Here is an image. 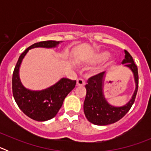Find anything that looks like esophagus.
<instances>
[{
	"label": "esophagus",
	"mask_w": 151,
	"mask_h": 151,
	"mask_svg": "<svg viewBox=\"0 0 151 151\" xmlns=\"http://www.w3.org/2000/svg\"><path fill=\"white\" fill-rule=\"evenodd\" d=\"M85 85V82L82 78H78L76 81V85L77 86H84Z\"/></svg>",
	"instance_id": "obj_1"
}]
</instances>
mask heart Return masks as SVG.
<instances>
[{
    "label": "heart",
    "instance_id": "b5f03b06",
    "mask_svg": "<svg viewBox=\"0 0 151 151\" xmlns=\"http://www.w3.org/2000/svg\"><path fill=\"white\" fill-rule=\"evenodd\" d=\"M109 52L106 51V50H102V51L97 52L96 54H93L91 57L89 58L87 60V62L90 63H100L101 61L104 60L109 57ZM114 58L113 57H109L107 58V60L105 63H104L103 65H101L99 67H97L93 70V73L94 74H98V73H101L102 71H104L105 69H106L107 66H110L114 63Z\"/></svg>",
    "mask_w": 151,
    "mask_h": 151
}]
</instances>
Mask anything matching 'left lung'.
<instances>
[{
  "mask_svg": "<svg viewBox=\"0 0 151 151\" xmlns=\"http://www.w3.org/2000/svg\"><path fill=\"white\" fill-rule=\"evenodd\" d=\"M122 64H125L124 66L132 72L135 83L134 93L125 104L116 106L107 101L104 92L106 76L105 72L89 78L88 84L85 85L86 97L84 102V113L88 120L94 125H106L117 122L129 112L134 104L138 88V67L127 50H125V59Z\"/></svg>",
  "mask_w": 151,
  "mask_h": 151,
  "instance_id": "1",
  "label": "left lung"
}]
</instances>
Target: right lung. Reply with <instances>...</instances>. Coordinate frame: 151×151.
Wrapping results in <instances>:
<instances>
[{
    "label": "right lung",
    "mask_w": 151,
    "mask_h": 151,
    "mask_svg": "<svg viewBox=\"0 0 151 151\" xmlns=\"http://www.w3.org/2000/svg\"><path fill=\"white\" fill-rule=\"evenodd\" d=\"M63 41H45L31 45L19 57L12 78L13 97L21 110L29 118L45 122L54 118L61 108L65 97L76 86V81L61 78L58 82L42 90L26 88L21 82L19 69L29 50L37 47L55 48Z\"/></svg>",
    "instance_id": "obj_1"
}]
</instances>
